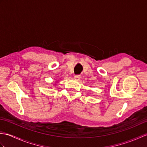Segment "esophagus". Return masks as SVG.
I'll use <instances>...</instances> for the list:
<instances>
[{
	"mask_svg": "<svg viewBox=\"0 0 147 147\" xmlns=\"http://www.w3.org/2000/svg\"><path fill=\"white\" fill-rule=\"evenodd\" d=\"M74 78L75 79H80L81 78V76L80 75V74H75V75L74 76Z\"/></svg>",
	"mask_w": 147,
	"mask_h": 147,
	"instance_id": "esophagus-1",
	"label": "esophagus"
}]
</instances>
